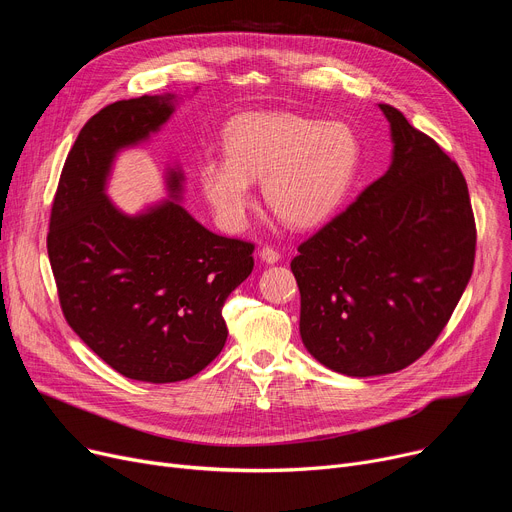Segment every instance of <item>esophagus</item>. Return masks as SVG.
<instances>
[{"label": "esophagus", "mask_w": 512, "mask_h": 512, "mask_svg": "<svg viewBox=\"0 0 512 512\" xmlns=\"http://www.w3.org/2000/svg\"><path fill=\"white\" fill-rule=\"evenodd\" d=\"M259 257H261V261L267 263V265H274V263L280 261V253H278L276 249H272V247H263V249L259 251Z\"/></svg>", "instance_id": "obj_1"}]
</instances>
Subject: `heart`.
I'll list each match as a JSON object with an SVG mask.
<instances>
[{
    "label": "heart",
    "mask_w": 512,
    "mask_h": 512,
    "mask_svg": "<svg viewBox=\"0 0 512 512\" xmlns=\"http://www.w3.org/2000/svg\"><path fill=\"white\" fill-rule=\"evenodd\" d=\"M226 159L199 164V184L228 230L247 224L251 180L263 178L267 205L294 228L328 222L346 203L363 164L359 132L346 122H321L286 112H253L224 130Z\"/></svg>",
    "instance_id": "1"
}]
</instances>
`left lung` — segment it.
Segmentation results:
<instances>
[{
  "mask_svg": "<svg viewBox=\"0 0 512 512\" xmlns=\"http://www.w3.org/2000/svg\"><path fill=\"white\" fill-rule=\"evenodd\" d=\"M380 110L394 145L388 172L290 263L305 348L351 378L417 361L448 324L475 261L463 172L396 107Z\"/></svg>",
  "mask_w": 512,
  "mask_h": 512,
  "instance_id": "left-lung-1",
  "label": "left lung"
}]
</instances>
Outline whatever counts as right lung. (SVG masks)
<instances>
[{
    "mask_svg": "<svg viewBox=\"0 0 512 512\" xmlns=\"http://www.w3.org/2000/svg\"><path fill=\"white\" fill-rule=\"evenodd\" d=\"M180 97L143 95L103 107L70 149L53 199L47 253L70 328L124 378L170 384L222 353V307L253 272V245L201 226L180 201L182 170L168 168L170 199L124 213L107 197L120 151L139 147Z\"/></svg>",
    "mask_w": 512,
    "mask_h": 512,
    "instance_id": "add662e5",
    "label": "right lung"
}]
</instances>
